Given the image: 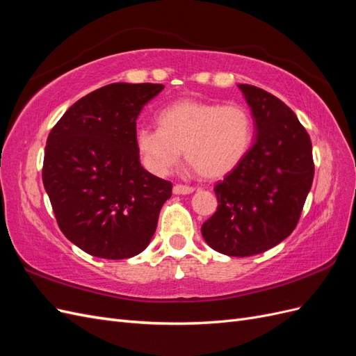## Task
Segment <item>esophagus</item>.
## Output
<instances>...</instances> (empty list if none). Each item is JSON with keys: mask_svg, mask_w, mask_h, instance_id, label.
Wrapping results in <instances>:
<instances>
[{"mask_svg": "<svg viewBox=\"0 0 356 356\" xmlns=\"http://www.w3.org/2000/svg\"><path fill=\"white\" fill-rule=\"evenodd\" d=\"M195 191V187L184 186V184H175L174 186V195H190Z\"/></svg>", "mask_w": 356, "mask_h": 356, "instance_id": "esophagus-1", "label": "esophagus"}]
</instances>
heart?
Wrapping results in <instances>:
<instances>
[{"mask_svg": "<svg viewBox=\"0 0 356 356\" xmlns=\"http://www.w3.org/2000/svg\"><path fill=\"white\" fill-rule=\"evenodd\" d=\"M159 127L139 126L135 144L148 170L168 175L181 160L208 179L229 175L248 154L254 120L241 104L181 99L157 114Z\"/></svg>", "mask_w": 356, "mask_h": 356, "instance_id": "b5f03b06", "label": "heart"}]
</instances>
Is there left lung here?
I'll return each instance as SVG.
<instances>
[{
    "label": "left lung",
    "instance_id": "1",
    "mask_svg": "<svg viewBox=\"0 0 356 356\" xmlns=\"http://www.w3.org/2000/svg\"><path fill=\"white\" fill-rule=\"evenodd\" d=\"M251 106L255 141L242 163L213 187L218 208L202 225L212 250L251 257L293 233L314 182L312 143L294 111L276 96L239 84Z\"/></svg>",
    "mask_w": 356,
    "mask_h": 356
}]
</instances>
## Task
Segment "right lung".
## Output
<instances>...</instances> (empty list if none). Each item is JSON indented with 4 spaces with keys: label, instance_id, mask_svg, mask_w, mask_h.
Segmentation results:
<instances>
[{
    "label": "right lung",
    "instance_id": "1",
    "mask_svg": "<svg viewBox=\"0 0 356 356\" xmlns=\"http://www.w3.org/2000/svg\"><path fill=\"white\" fill-rule=\"evenodd\" d=\"M163 84L113 83L83 96L49 134L42 184L60 232L106 260L143 252L172 182L141 166L136 118Z\"/></svg>",
    "mask_w": 356,
    "mask_h": 356
}]
</instances>
